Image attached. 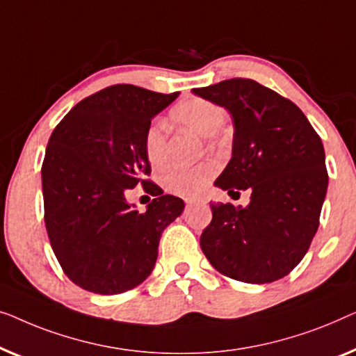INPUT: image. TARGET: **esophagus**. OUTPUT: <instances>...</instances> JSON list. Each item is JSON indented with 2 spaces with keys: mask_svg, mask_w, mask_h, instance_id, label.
Listing matches in <instances>:
<instances>
[{
  "mask_svg": "<svg viewBox=\"0 0 356 356\" xmlns=\"http://www.w3.org/2000/svg\"><path fill=\"white\" fill-rule=\"evenodd\" d=\"M195 202H197L195 198H185V204H187V207H190V204L195 203Z\"/></svg>",
  "mask_w": 356,
  "mask_h": 356,
  "instance_id": "esophagus-1",
  "label": "esophagus"
}]
</instances>
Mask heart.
Instances as JSON below:
<instances>
[{
  "instance_id": "heart-1",
  "label": "heart",
  "mask_w": 356,
  "mask_h": 356,
  "mask_svg": "<svg viewBox=\"0 0 356 356\" xmlns=\"http://www.w3.org/2000/svg\"><path fill=\"white\" fill-rule=\"evenodd\" d=\"M174 122L195 130L203 137L209 138V143L216 142V134L226 122V111L218 103L202 97H188L174 104L171 109ZM145 154L152 166H163L168 159V132L161 121L149 124L143 138ZM218 172V164L213 159H204L193 166L171 164L161 172V185L168 192L192 197L198 193Z\"/></svg>"
}]
</instances>
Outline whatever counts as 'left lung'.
Returning a JSON list of instances; mask_svg holds the SVG:
<instances>
[{
    "instance_id": "left-lung-1",
    "label": "left lung",
    "mask_w": 356,
    "mask_h": 356,
    "mask_svg": "<svg viewBox=\"0 0 356 356\" xmlns=\"http://www.w3.org/2000/svg\"><path fill=\"white\" fill-rule=\"evenodd\" d=\"M193 93L229 109L234 121L232 159L214 185L229 195L252 192L245 208L211 204L203 253L230 279H282L319 226L329 180L321 137L297 104L257 80L234 77Z\"/></svg>"
}]
</instances>
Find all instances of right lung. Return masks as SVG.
<instances>
[{
	"label": "right lung",
	"instance_id": "right-lung-1",
	"mask_svg": "<svg viewBox=\"0 0 356 356\" xmlns=\"http://www.w3.org/2000/svg\"><path fill=\"white\" fill-rule=\"evenodd\" d=\"M179 92L118 83L77 103L54 127L42 164L44 226L66 276L114 295L152 274L161 232L184 202L149 180L143 138L152 118ZM140 183L156 199L140 213L125 202Z\"/></svg>",
	"mask_w": 356,
	"mask_h": 356
}]
</instances>
